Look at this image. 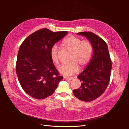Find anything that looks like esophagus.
Returning a JSON list of instances; mask_svg holds the SVG:
<instances>
[{
  "mask_svg": "<svg viewBox=\"0 0 129 129\" xmlns=\"http://www.w3.org/2000/svg\"><path fill=\"white\" fill-rule=\"evenodd\" d=\"M63 79L64 80H72L73 79V77H64Z\"/></svg>",
  "mask_w": 129,
  "mask_h": 129,
  "instance_id": "1",
  "label": "esophagus"
}]
</instances>
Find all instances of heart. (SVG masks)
I'll list each match as a JSON object with an SVG mask.
<instances>
[{"mask_svg": "<svg viewBox=\"0 0 129 129\" xmlns=\"http://www.w3.org/2000/svg\"><path fill=\"white\" fill-rule=\"evenodd\" d=\"M62 45L71 52L69 56L68 63L62 64L58 68V72L64 76H70L76 73L80 69L86 67L90 60L93 47L91 43L88 40H81L79 38L69 36L62 41ZM50 57L53 62L56 64L60 63L58 48L54 45L50 49Z\"/></svg>", "mask_w": 129, "mask_h": 129, "instance_id": "obj_1", "label": "heart"}]
</instances>
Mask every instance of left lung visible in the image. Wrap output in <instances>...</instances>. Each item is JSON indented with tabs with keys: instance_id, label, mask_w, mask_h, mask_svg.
Instances as JSON below:
<instances>
[{
	"instance_id": "left-lung-1",
	"label": "left lung",
	"mask_w": 129,
	"mask_h": 129,
	"mask_svg": "<svg viewBox=\"0 0 129 129\" xmlns=\"http://www.w3.org/2000/svg\"><path fill=\"white\" fill-rule=\"evenodd\" d=\"M85 36L91 43L93 55L89 64L77 76L81 82L80 87L73 90L78 99L91 102L102 95L110 79L111 60L107 43L91 32L77 33Z\"/></svg>"
}]
</instances>
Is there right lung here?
<instances>
[{"mask_svg": "<svg viewBox=\"0 0 129 129\" xmlns=\"http://www.w3.org/2000/svg\"><path fill=\"white\" fill-rule=\"evenodd\" d=\"M67 33L38 30L26 38L19 48L17 75L23 90L33 98L43 100L51 96L63 79L50 58V51Z\"/></svg>", "mask_w": 129, "mask_h": 129, "instance_id": "add662e5", "label": "right lung"}]
</instances>
